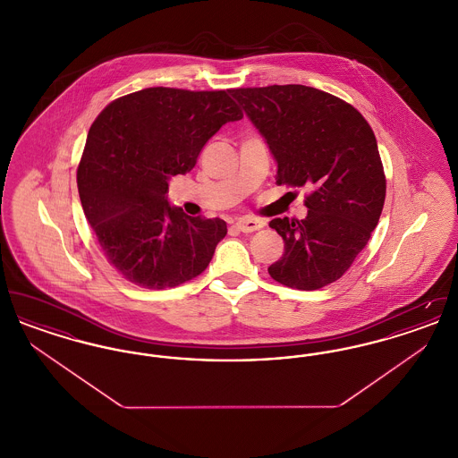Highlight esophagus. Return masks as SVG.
I'll list each match as a JSON object with an SVG mask.
<instances>
[{
    "label": "esophagus",
    "mask_w": 458,
    "mask_h": 458,
    "mask_svg": "<svg viewBox=\"0 0 458 458\" xmlns=\"http://www.w3.org/2000/svg\"><path fill=\"white\" fill-rule=\"evenodd\" d=\"M235 226L239 228L242 233H252L256 230H261L262 226H264V221L254 218H242L235 223Z\"/></svg>",
    "instance_id": "1"
}]
</instances>
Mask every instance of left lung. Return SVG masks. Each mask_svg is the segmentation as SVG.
<instances>
[{
	"mask_svg": "<svg viewBox=\"0 0 458 458\" xmlns=\"http://www.w3.org/2000/svg\"><path fill=\"white\" fill-rule=\"evenodd\" d=\"M259 131L278 170L276 183L307 187L304 219L275 218L284 256L267 271L297 290L336 282L368 245L386 180L374 131L349 103L307 86L230 90Z\"/></svg>",
	"mask_w": 458,
	"mask_h": 458,
	"instance_id": "left-lung-1",
	"label": "left lung"
}]
</instances>
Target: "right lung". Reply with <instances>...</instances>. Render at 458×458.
Listing matches in <instances>:
<instances>
[{
  "label": "right lung",
  "instance_id": "obj_1",
  "mask_svg": "<svg viewBox=\"0 0 458 458\" xmlns=\"http://www.w3.org/2000/svg\"><path fill=\"white\" fill-rule=\"evenodd\" d=\"M230 90L149 88L94 120L77 170L84 215L125 280L163 290L199 276L226 235L223 219L192 218L168 202L206 142L243 114Z\"/></svg>",
  "mask_w": 458,
  "mask_h": 458
}]
</instances>
